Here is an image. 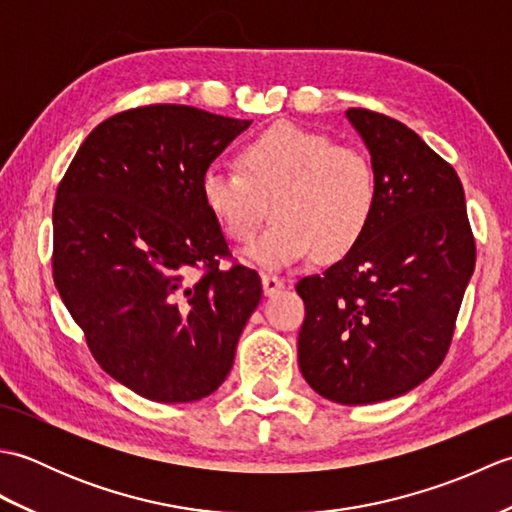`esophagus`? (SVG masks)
Returning <instances> with one entry per match:
<instances>
[{"instance_id": "34e87169", "label": "esophagus", "mask_w": 512, "mask_h": 512, "mask_svg": "<svg viewBox=\"0 0 512 512\" xmlns=\"http://www.w3.org/2000/svg\"><path fill=\"white\" fill-rule=\"evenodd\" d=\"M262 286H264V295L266 297H273L277 292H281L286 288L284 279H279L275 275H262Z\"/></svg>"}]
</instances>
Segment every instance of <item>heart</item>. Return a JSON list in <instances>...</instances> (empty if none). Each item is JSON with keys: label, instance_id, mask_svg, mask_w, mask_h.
Wrapping results in <instances>:
<instances>
[{"label": "heart", "instance_id": "obj_1", "mask_svg": "<svg viewBox=\"0 0 512 512\" xmlns=\"http://www.w3.org/2000/svg\"><path fill=\"white\" fill-rule=\"evenodd\" d=\"M237 165L204 171L202 202L235 244L253 242L273 204L277 220L250 250L264 268H286L312 253L321 262L345 257L374 220L378 173L361 147L277 123L239 147Z\"/></svg>", "mask_w": 512, "mask_h": 512}]
</instances>
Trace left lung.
Wrapping results in <instances>:
<instances>
[{
	"mask_svg": "<svg viewBox=\"0 0 512 512\" xmlns=\"http://www.w3.org/2000/svg\"><path fill=\"white\" fill-rule=\"evenodd\" d=\"M378 173L374 220L358 246L297 284L306 303L299 369L341 405L407 394L442 365L475 268L458 173L385 114L347 110Z\"/></svg>",
	"mask_w": 512,
	"mask_h": 512,
	"instance_id": "obj_1",
	"label": "left lung"
}]
</instances>
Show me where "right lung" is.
<instances>
[{
    "label": "right lung",
    "instance_id": "right-lung-1",
    "mask_svg": "<svg viewBox=\"0 0 512 512\" xmlns=\"http://www.w3.org/2000/svg\"><path fill=\"white\" fill-rule=\"evenodd\" d=\"M250 121L143 105L96 125L57 187L52 277L107 374L156 402L224 383L262 299L231 259L200 180Z\"/></svg>",
    "mask_w": 512,
    "mask_h": 512
}]
</instances>
